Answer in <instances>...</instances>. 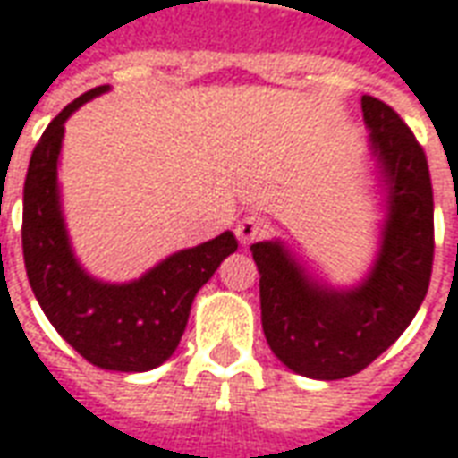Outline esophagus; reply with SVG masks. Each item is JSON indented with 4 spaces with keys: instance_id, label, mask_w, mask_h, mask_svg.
I'll list each match as a JSON object with an SVG mask.
<instances>
[{
    "instance_id": "1",
    "label": "esophagus",
    "mask_w": 458,
    "mask_h": 458,
    "mask_svg": "<svg viewBox=\"0 0 458 458\" xmlns=\"http://www.w3.org/2000/svg\"><path fill=\"white\" fill-rule=\"evenodd\" d=\"M266 234H268V222L259 214H246L244 219L236 224V236L244 246L254 244L259 239H264Z\"/></svg>"
}]
</instances>
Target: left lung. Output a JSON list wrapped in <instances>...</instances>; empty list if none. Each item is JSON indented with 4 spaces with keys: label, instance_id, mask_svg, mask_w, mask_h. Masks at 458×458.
Instances as JSON below:
<instances>
[{
    "label": "left lung",
    "instance_id": "1",
    "mask_svg": "<svg viewBox=\"0 0 458 458\" xmlns=\"http://www.w3.org/2000/svg\"><path fill=\"white\" fill-rule=\"evenodd\" d=\"M362 118L390 209L368 278L352 291L326 288L278 242L251 246L266 343L286 368L313 379H343L368 368L404 333L429 288L434 194L427 155L385 100L362 96Z\"/></svg>",
    "mask_w": 458,
    "mask_h": 458
}]
</instances>
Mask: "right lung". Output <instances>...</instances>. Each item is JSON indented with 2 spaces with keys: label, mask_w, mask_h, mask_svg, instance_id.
<instances>
[{
  "label": "right lung",
  "mask_w": 458,
  "mask_h": 458,
  "mask_svg": "<svg viewBox=\"0 0 458 458\" xmlns=\"http://www.w3.org/2000/svg\"><path fill=\"white\" fill-rule=\"evenodd\" d=\"M106 89H90L68 103L31 152L21 249L31 291L58 335L96 368L145 372L180 345L197 291L239 244L232 232H224L207 244L172 254L123 286L100 284L76 264L58 204V152L68 115Z\"/></svg>",
  "instance_id": "1"
}]
</instances>
